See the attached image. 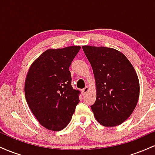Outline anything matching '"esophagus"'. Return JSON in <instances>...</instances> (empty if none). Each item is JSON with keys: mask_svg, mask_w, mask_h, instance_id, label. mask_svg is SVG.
Returning <instances> with one entry per match:
<instances>
[{"mask_svg": "<svg viewBox=\"0 0 155 155\" xmlns=\"http://www.w3.org/2000/svg\"><path fill=\"white\" fill-rule=\"evenodd\" d=\"M89 90H90V88H89L88 87H86L84 88V89H82V90H81V92H82L83 95H86V94L89 92Z\"/></svg>", "mask_w": 155, "mask_h": 155, "instance_id": "esophagus-1", "label": "esophagus"}]
</instances>
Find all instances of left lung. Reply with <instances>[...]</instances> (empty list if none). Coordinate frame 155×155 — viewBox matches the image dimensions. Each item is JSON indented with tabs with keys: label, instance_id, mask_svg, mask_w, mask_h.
Instances as JSON below:
<instances>
[{
	"label": "left lung",
	"instance_id": "1",
	"mask_svg": "<svg viewBox=\"0 0 155 155\" xmlns=\"http://www.w3.org/2000/svg\"><path fill=\"white\" fill-rule=\"evenodd\" d=\"M93 70L96 101L91 106L96 120L105 127L122 124L134 111L140 85L134 68L117 49L83 46Z\"/></svg>",
	"mask_w": 155,
	"mask_h": 155
}]
</instances>
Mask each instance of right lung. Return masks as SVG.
<instances>
[{"mask_svg":"<svg viewBox=\"0 0 155 155\" xmlns=\"http://www.w3.org/2000/svg\"><path fill=\"white\" fill-rule=\"evenodd\" d=\"M80 49L79 46H71L47 49L28 70L25 99L39 123L48 130L65 128L79 103L80 92L72 87L69 67Z\"/></svg>","mask_w":155,"mask_h":155,"instance_id":"add662e5","label":"right lung"}]
</instances>
